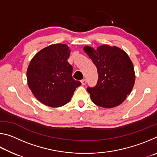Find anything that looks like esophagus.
Returning <instances> with one entry per match:
<instances>
[{
	"mask_svg": "<svg viewBox=\"0 0 157 157\" xmlns=\"http://www.w3.org/2000/svg\"><path fill=\"white\" fill-rule=\"evenodd\" d=\"M81 83H82V85H85V84H86V79H82V80H81Z\"/></svg>",
	"mask_w": 157,
	"mask_h": 157,
	"instance_id": "esophagus-1",
	"label": "esophagus"
}]
</instances>
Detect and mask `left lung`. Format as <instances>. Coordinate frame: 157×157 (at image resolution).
<instances>
[{"label":"left lung","mask_w":157,"mask_h":157,"mask_svg":"<svg viewBox=\"0 0 157 157\" xmlns=\"http://www.w3.org/2000/svg\"><path fill=\"white\" fill-rule=\"evenodd\" d=\"M84 50L96 66L99 77L96 86L87 88L93 102L109 109L122 104L131 93L136 78L128 55L120 48L109 45L97 49L87 46Z\"/></svg>","instance_id":"8db88e82"}]
</instances>
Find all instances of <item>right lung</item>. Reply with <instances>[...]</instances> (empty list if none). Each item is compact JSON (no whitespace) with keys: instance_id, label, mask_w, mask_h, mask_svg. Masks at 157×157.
I'll use <instances>...</instances> for the list:
<instances>
[{"instance_id":"obj_1","label":"right lung","mask_w":157,"mask_h":157,"mask_svg":"<svg viewBox=\"0 0 157 157\" xmlns=\"http://www.w3.org/2000/svg\"><path fill=\"white\" fill-rule=\"evenodd\" d=\"M70 52L67 45L52 44L37 52L30 61L27 70L28 86L45 105L63 106L81 85L72 77L73 66L67 60Z\"/></svg>"}]
</instances>
